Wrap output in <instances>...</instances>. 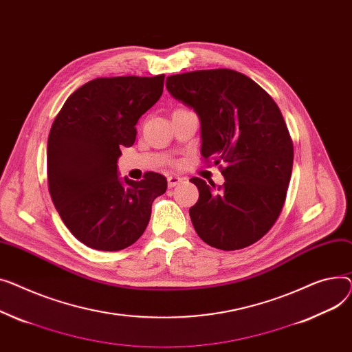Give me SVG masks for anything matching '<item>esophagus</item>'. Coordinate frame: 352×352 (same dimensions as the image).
Wrapping results in <instances>:
<instances>
[{"label":"esophagus","mask_w":352,"mask_h":352,"mask_svg":"<svg viewBox=\"0 0 352 352\" xmlns=\"http://www.w3.org/2000/svg\"><path fill=\"white\" fill-rule=\"evenodd\" d=\"M182 182V177H179V176H169L168 177V186L169 188H175L176 184H179Z\"/></svg>","instance_id":"esophagus-1"}]
</instances>
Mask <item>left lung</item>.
<instances>
[{
	"label": "left lung",
	"mask_w": 352,
	"mask_h": 352,
	"mask_svg": "<svg viewBox=\"0 0 352 352\" xmlns=\"http://www.w3.org/2000/svg\"><path fill=\"white\" fill-rule=\"evenodd\" d=\"M166 88L199 115L204 162L226 164L223 186L190 179L199 189L189 210L196 233L226 252L252 245L277 221L290 184L294 148L281 111L233 69L170 75Z\"/></svg>",
	"instance_id": "8db88e82"
}]
</instances>
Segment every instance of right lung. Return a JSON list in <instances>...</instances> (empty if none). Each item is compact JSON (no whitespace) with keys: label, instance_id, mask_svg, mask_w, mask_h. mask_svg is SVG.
Returning a JSON list of instances; mask_svg holds the SVG:
<instances>
[{"label":"right lung","instance_id":"1","mask_svg":"<svg viewBox=\"0 0 352 352\" xmlns=\"http://www.w3.org/2000/svg\"><path fill=\"white\" fill-rule=\"evenodd\" d=\"M164 75L96 78L78 88L56 115L48 136L47 175L54 206L85 245L118 252L146 229L166 177L146 172L120 182V148L136 139V123L163 92Z\"/></svg>","mask_w":352,"mask_h":352}]
</instances>
